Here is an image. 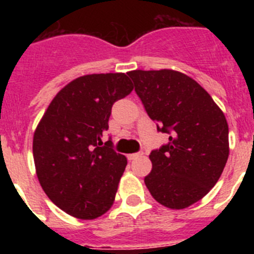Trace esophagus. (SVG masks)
<instances>
[{
	"instance_id": "34e87169",
	"label": "esophagus",
	"mask_w": 254,
	"mask_h": 254,
	"mask_svg": "<svg viewBox=\"0 0 254 254\" xmlns=\"http://www.w3.org/2000/svg\"><path fill=\"white\" fill-rule=\"evenodd\" d=\"M142 155H143L142 151H141V152H136V154H129L128 155V160H134V159L140 158V156H142Z\"/></svg>"
}]
</instances>
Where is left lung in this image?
Masks as SVG:
<instances>
[{
  "mask_svg": "<svg viewBox=\"0 0 254 254\" xmlns=\"http://www.w3.org/2000/svg\"><path fill=\"white\" fill-rule=\"evenodd\" d=\"M127 75L158 131L169 134V142L149 156L147 190L165 207L193 205L216 185L228 161L223 111L198 82L178 71L134 69Z\"/></svg>",
  "mask_w": 254,
  "mask_h": 254,
  "instance_id": "left-lung-1",
  "label": "left lung"
}]
</instances>
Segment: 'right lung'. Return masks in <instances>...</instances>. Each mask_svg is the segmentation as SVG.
Wrapping results in <instances>:
<instances>
[{
	"mask_svg": "<svg viewBox=\"0 0 254 254\" xmlns=\"http://www.w3.org/2000/svg\"><path fill=\"white\" fill-rule=\"evenodd\" d=\"M133 90L125 73L75 78L53 98L33 138L39 183L57 207L81 220L112 207L127 165L112 141L102 146L112 107Z\"/></svg>",
	"mask_w": 254,
	"mask_h": 254,
	"instance_id": "right-lung-1",
	"label": "right lung"
}]
</instances>
